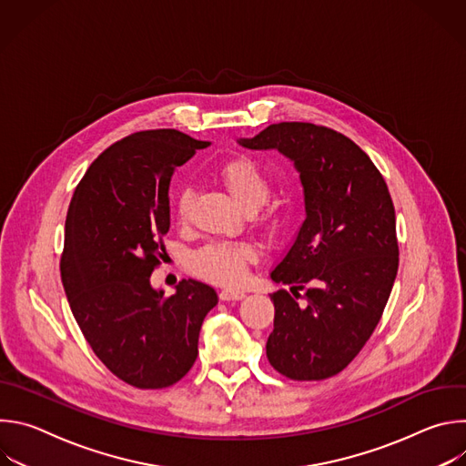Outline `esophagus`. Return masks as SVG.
<instances>
[{"mask_svg": "<svg viewBox=\"0 0 466 466\" xmlns=\"http://www.w3.org/2000/svg\"><path fill=\"white\" fill-rule=\"evenodd\" d=\"M245 297V291H239V289H223L219 293V299L221 300H241Z\"/></svg>", "mask_w": 466, "mask_h": 466, "instance_id": "1", "label": "esophagus"}]
</instances>
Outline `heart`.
Here are the masks:
<instances>
[{
    "label": "heart",
    "instance_id": "1",
    "mask_svg": "<svg viewBox=\"0 0 466 466\" xmlns=\"http://www.w3.org/2000/svg\"><path fill=\"white\" fill-rule=\"evenodd\" d=\"M216 175L238 207L243 210L259 208L271 193V182L265 171L248 157H230L216 167ZM193 193L182 187L175 198L178 221H186L191 210ZM273 214H269L271 218ZM254 258L247 243H210L191 258L193 271L210 282L234 286L245 279V265Z\"/></svg>",
    "mask_w": 466,
    "mask_h": 466
}]
</instances>
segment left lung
Segmentation results:
<instances>
[{
  "label": "left lung",
  "instance_id": "left-lung-1",
  "mask_svg": "<svg viewBox=\"0 0 466 466\" xmlns=\"http://www.w3.org/2000/svg\"><path fill=\"white\" fill-rule=\"evenodd\" d=\"M238 144L289 158L304 189L306 219L271 271L289 291L271 295L268 360L299 381L334 376L372 336L396 279V216L387 184L365 151L328 127L284 121Z\"/></svg>",
  "mask_w": 466,
  "mask_h": 466
}]
</instances>
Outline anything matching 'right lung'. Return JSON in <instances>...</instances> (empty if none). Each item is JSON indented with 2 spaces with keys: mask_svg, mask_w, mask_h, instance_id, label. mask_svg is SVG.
I'll return each instance as SVG.
<instances>
[{
  "mask_svg": "<svg viewBox=\"0 0 466 466\" xmlns=\"http://www.w3.org/2000/svg\"><path fill=\"white\" fill-rule=\"evenodd\" d=\"M208 146L175 128L135 132L92 162L66 216L60 277L72 313L108 370L138 389L186 376L218 304L216 289L193 279L171 297L151 284L171 225V177Z\"/></svg>",
  "mask_w": 466,
  "mask_h": 466,
  "instance_id": "right-lung-1",
  "label": "right lung"
}]
</instances>
